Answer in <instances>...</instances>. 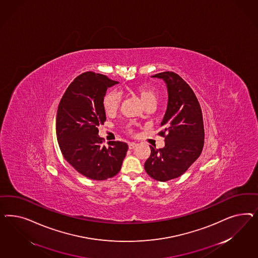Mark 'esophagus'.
<instances>
[{"mask_svg": "<svg viewBox=\"0 0 258 258\" xmlns=\"http://www.w3.org/2000/svg\"><path fill=\"white\" fill-rule=\"evenodd\" d=\"M135 147H136V143H133V142L128 143V149H133Z\"/></svg>", "mask_w": 258, "mask_h": 258, "instance_id": "esophagus-1", "label": "esophagus"}]
</instances>
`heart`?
Returning <instances> with one entry per match:
<instances>
[{
  "instance_id": "b5f03b06",
  "label": "heart",
  "mask_w": 258,
  "mask_h": 258,
  "mask_svg": "<svg viewBox=\"0 0 258 258\" xmlns=\"http://www.w3.org/2000/svg\"><path fill=\"white\" fill-rule=\"evenodd\" d=\"M133 92L140 97L141 101L148 107H154L158 100V94L153 87L150 85H139L133 89ZM121 102V95L117 92L110 91L103 98V107L107 114H113L117 110Z\"/></svg>"
}]
</instances>
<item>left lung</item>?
I'll use <instances>...</instances> for the list:
<instances>
[{"instance_id": "8db88e82", "label": "left lung", "mask_w": 258, "mask_h": 258, "mask_svg": "<svg viewBox=\"0 0 258 258\" xmlns=\"http://www.w3.org/2000/svg\"><path fill=\"white\" fill-rule=\"evenodd\" d=\"M152 78L163 79L167 88L168 102L163 127L164 147H150L145 170L159 181L176 179L200 157L204 145L203 112L193 90L173 72L159 73Z\"/></svg>"}]
</instances>
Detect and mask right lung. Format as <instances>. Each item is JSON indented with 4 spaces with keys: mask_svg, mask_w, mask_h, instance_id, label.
Here are the masks:
<instances>
[{
    "mask_svg": "<svg viewBox=\"0 0 258 258\" xmlns=\"http://www.w3.org/2000/svg\"><path fill=\"white\" fill-rule=\"evenodd\" d=\"M118 81L86 72L67 88L56 113V138L64 159L81 175L91 180H103L120 171L127 151L124 142L102 145L98 126L104 125L106 113L103 98L109 87Z\"/></svg>",
    "mask_w": 258,
    "mask_h": 258,
    "instance_id": "add662e5",
    "label": "right lung"
}]
</instances>
